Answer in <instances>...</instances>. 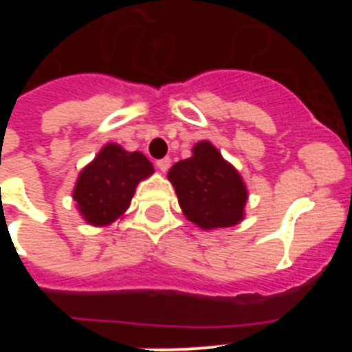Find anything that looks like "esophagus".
<instances>
[{"label": "esophagus", "instance_id": "1", "mask_svg": "<svg viewBox=\"0 0 352 352\" xmlns=\"http://www.w3.org/2000/svg\"><path fill=\"white\" fill-rule=\"evenodd\" d=\"M157 166H158V169L162 170V173H167V170H169V167H170V158L169 157L160 158V160L157 162Z\"/></svg>", "mask_w": 352, "mask_h": 352}]
</instances>
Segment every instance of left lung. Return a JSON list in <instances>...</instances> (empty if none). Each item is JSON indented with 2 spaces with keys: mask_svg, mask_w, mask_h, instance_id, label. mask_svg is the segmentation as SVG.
<instances>
[{
  "mask_svg": "<svg viewBox=\"0 0 352 352\" xmlns=\"http://www.w3.org/2000/svg\"><path fill=\"white\" fill-rule=\"evenodd\" d=\"M167 178L185 217L201 229L231 227L243 220L247 186L210 141L197 142L192 157L176 162Z\"/></svg>",
  "mask_w": 352,
  "mask_h": 352,
  "instance_id": "8db88e82",
  "label": "left lung"
}]
</instances>
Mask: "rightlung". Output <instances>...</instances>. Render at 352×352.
I'll return each mask as SVG.
<instances>
[{"label": "right lung", "instance_id": "right-lung-1", "mask_svg": "<svg viewBox=\"0 0 352 352\" xmlns=\"http://www.w3.org/2000/svg\"><path fill=\"white\" fill-rule=\"evenodd\" d=\"M151 174L153 166L141 151H126L109 142L80 170L72 197L86 222L109 226L125 213L139 182Z\"/></svg>", "mask_w": 352, "mask_h": 352}]
</instances>
